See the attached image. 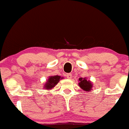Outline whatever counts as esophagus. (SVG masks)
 <instances>
[{"instance_id": "obj_1", "label": "esophagus", "mask_w": 129, "mask_h": 129, "mask_svg": "<svg viewBox=\"0 0 129 129\" xmlns=\"http://www.w3.org/2000/svg\"><path fill=\"white\" fill-rule=\"evenodd\" d=\"M67 78L68 79H70L71 78H72V74H71V73L67 74Z\"/></svg>"}]
</instances>
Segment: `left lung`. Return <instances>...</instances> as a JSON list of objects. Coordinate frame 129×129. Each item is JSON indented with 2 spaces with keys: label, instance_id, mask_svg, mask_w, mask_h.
<instances>
[{
  "label": "left lung",
  "instance_id": "8db88e82",
  "mask_svg": "<svg viewBox=\"0 0 129 129\" xmlns=\"http://www.w3.org/2000/svg\"><path fill=\"white\" fill-rule=\"evenodd\" d=\"M79 85L84 91L88 92L91 90L93 87V84L91 81L86 79V78H79Z\"/></svg>",
  "mask_w": 129,
  "mask_h": 129
}]
</instances>
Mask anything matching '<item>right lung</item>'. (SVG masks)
<instances>
[{
	"label": "right lung",
	"mask_w": 129,
	"mask_h": 129,
	"mask_svg": "<svg viewBox=\"0 0 129 129\" xmlns=\"http://www.w3.org/2000/svg\"><path fill=\"white\" fill-rule=\"evenodd\" d=\"M62 77L57 76V75L50 76L45 84V85H44V88H45L46 90L52 89L53 87L56 86V84H57L59 81H60V79H62Z\"/></svg>",
	"instance_id": "add662e5"
}]
</instances>
